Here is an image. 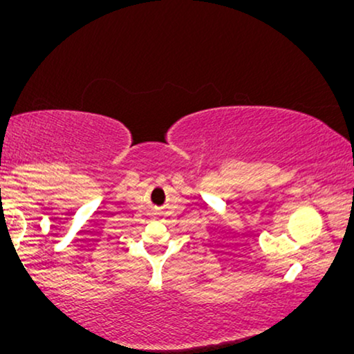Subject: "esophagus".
<instances>
[{
	"mask_svg": "<svg viewBox=\"0 0 354 354\" xmlns=\"http://www.w3.org/2000/svg\"><path fill=\"white\" fill-rule=\"evenodd\" d=\"M156 214H158V212H156Z\"/></svg>",
	"mask_w": 354,
	"mask_h": 354,
	"instance_id": "1",
	"label": "esophagus"
}]
</instances>
